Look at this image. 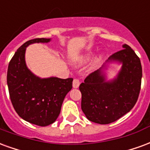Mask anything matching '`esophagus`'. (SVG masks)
I'll return each instance as SVG.
<instances>
[{
  "label": "esophagus",
  "instance_id": "34e87169",
  "mask_svg": "<svg viewBox=\"0 0 150 150\" xmlns=\"http://www.w3.org/2000/svg\"><path fill=\"white\" fill-rule=\"evenodd\" d=\"M79 86V81L78 79H75L73 80V88H78Z\"/></svg>",
  "mask_w": 150,
  "mask_h": 150
}]
</instances>
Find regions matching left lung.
Segmentation results:
<instances>
[{
  "mask_svg": "<svg viewBox=\"0 0 150 150\" xmlns=\"http://www.w3.org/2000/svg\"><path fill=\"white\" fill-rule=\"evenodd\" d=\"M123 48L79 85L81 108L90 121L100 125L114 122L129 112L137 101L142 77L141 60L127 44ZM109 62H118L122 66L116 79L106 81L101 70Z\"/></svg>",
  "mask_w": 150,
  "mask_h": 150,
  "instance_id": "obj_1",
  "label": "left lung"
}]
</instances>
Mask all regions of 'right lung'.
Listing matches in <instances>:
<instances>
[{"instance_id": "add662e5", "label": "right lung", "mask_w": 150, "mask_h": 150, "mask_svg": "<svg viewBox=\"0 0 150 150\" xmlns=\"http://www.w3.org/2000/svg\"><path fill=\"white\" fill-rule=\"evenodd\" d=\"M50 41V38H34L25 42L13 56L7 71L8 92L16 112L25 121L42 127L49 125L58 118L73 81L72 78L41 79L26 67V47L32 43Z\"/></svg>"}]
</instances>
